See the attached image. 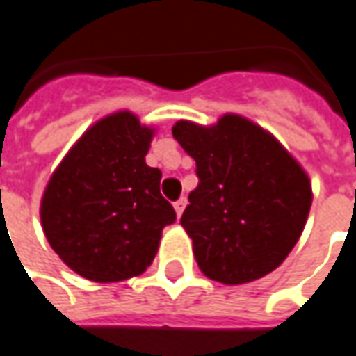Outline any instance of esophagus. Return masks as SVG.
Returning <instances> with one entry per match:
<instances>
[{
	"mask_svg": "<svg viewBox=\"0 0 356 356\" xmlns=\"http://www.w3.org/2000/svg\"><path fill=\"white\" fill-rule=\"evenodd\" d=\"M186 206H188V200L186 197H180L176 204H174V209H176V216L180 217L184 213V209H186Z\"/></svg>",
	"mask_w": 356,
	"mask_h": 356,
	"instance_id": "34e87169",
	"label": "esophagus"
}]
</instances>
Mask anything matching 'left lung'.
<instances>
[{
	"mask_svg": "<svg viewBox=\"0 0 356 356\" xmlns=\"http://www.w3.org/2000/svg\"><path fill=\"white\" fill-rule=\"evenodd\" d=\"M172 135L200 178L180 219L200 270L235 286L278 268L306 227L314 200L302 164L273 133L237 113L213 125L180 119Z\"/></svg>",
	"mask_w": 356,
	"mask_h": 356,
	"instance_id": "left-lung-1",
	"label": "left lung"
}]
</instances>
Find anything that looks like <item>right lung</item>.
Listing matches in <instances>:
<instances>
[{
    "instance_id": "add662e5",
    "label": "right lung",
    "mask_w": 356,
    "mask_h": 356,
    "mask_svg": "<svg viewBox=\"0 0 356 356\" xmlns=\"http://www.w3.org/2000/svg\"><path fill=\"white\" fill-rule=\"evenodd\" d=\"M154 129L127 109L95 121L44 188L40 223L62 262L94 282L139 276L154 261L176 211L145 156Z\"/></svg>"
}]
</instances>
